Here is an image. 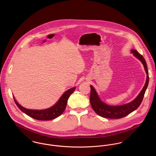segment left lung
Listing matches in <instances>:
<instances>
[{"label": "left lung", "instance_id": "8db88e82", "mask_svg": "<svg viewBox=\"0 0 156 156\" xmlns=\"http://www.w3.org/2000/svg\"><path fill=\"white\" fill-rule=\"evenodd\" d=\"M132 52L133 53L134 56L139 59L142 63L143 64L146 73L147 74V80L145 84L144 87L140 91L138 96L132 102L117 106H112L106 105V103L102 102L99 98L95 90L93 88L92 86L90 87V105L96 113H97L100 116L110 118V119H118L123 118L132 112L135 111L139 108L141 104L142 100L144 97L145 92L147 88L148 82H149V76H148V70L147 68V63L145 59L137 50H132Z\"/></svg>", "mask_w": 156, "mask_h": 156}]
</instances>
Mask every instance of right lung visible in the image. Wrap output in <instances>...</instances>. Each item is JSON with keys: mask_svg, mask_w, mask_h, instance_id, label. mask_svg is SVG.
Masks as SVG:
<instances>
[{"mask_svg": "<svg viewBox=\"0 0 156 156\" xmlns=\"http://www.w3.org/2000/svg\"><path fill=\"white\" fill-rule=\"evenodd\" d=\"M76 87L68 89L61 96L59 101L50 108L41 110H30L21 106L14 98V100L17 107L24 113L30 117L40 121H47L53 119L60 116L64 111L67 104V100L71 94L75 90Z\"/></svg>", "mask_w": 156, "mask_h": 156, "instance_id": "add662e5", "label": "right lung"}]
</instances>
